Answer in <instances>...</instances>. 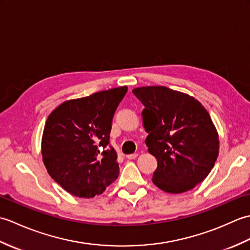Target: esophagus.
Returning a JSON list of instances; mask_svg holds the SVG:
<instances>
[{
	"label": "esophagus",
	"mask_w": 250,
	"mask_h": 250,
	"mask_svg": "<svg viewBox=\"0 0 250 250\" xmlns=\"http://www.w3.org/2000/svg\"><path fill=\"white\" fill-rule=\"evenodd\" d=\"M137 156V153H131V155H126V159H129V160H133V159H135Z\"/></svg>",
	"instance_id": "1"
}]
</instances>
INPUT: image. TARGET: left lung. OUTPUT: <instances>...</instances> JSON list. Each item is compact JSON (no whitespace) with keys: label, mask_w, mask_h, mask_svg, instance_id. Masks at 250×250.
Returning <instances> with one entry per match:
<instances>
[{"label":"left lung","mask_w":250,"mask_h":250,"mask_svg":"<svg viewBox=\"0 0 250 250\" xmlns=\"http://www.w3.org/2000/svg\"><path fill=\"white\" fill-rule=\"evenodd\" d=\"M132 92L145 107V142L158 161L153 184L166 192L182 193L203 182L219 148L207 110L192 97L167 87H142Z\"/></svg>","instance_id":"8db88e82"}]
</instances>
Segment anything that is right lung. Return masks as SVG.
Returning <instances> with one entry per match:
<instances>
[{
	"label": "right lung",
	"mask_w": 250,
	"mask_h": 250,
	"mask_svg": "<svg viewBox=\"0 0 250 250\" xmlns=\"http://www.w3.org/2000/svg\"><path fill=\"white\" fill-rule=\"evenodd\" d=\"M128 87L66 101L45 124L42 155L47 172L78 198L102 194L119 176L117 152L109 145L115 111Z\"/></svg>",
	"instance_id": "obj_1"
}]
</instances>
